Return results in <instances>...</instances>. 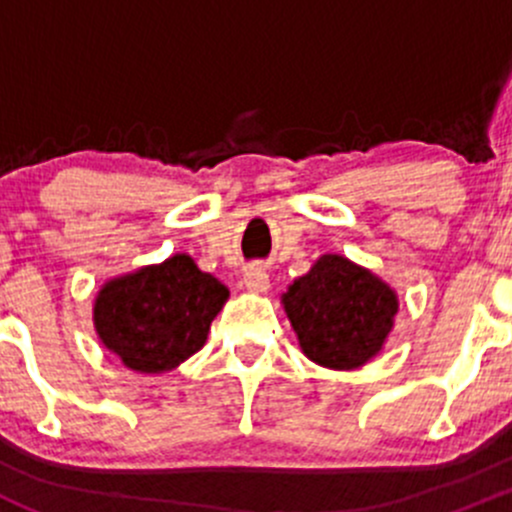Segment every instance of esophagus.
<instances>
[{
  "mask_svg": "<svg viewBox=\"0 0 512 512\" xmlns=\"http://www.w3.org/2000/svg\"><path fill=\"white\" fill-rule=\"evenodd\" d=\"M245 287L252 294H265L270 289V277H267V272L262 267L252 265L245 270Z\"/></svg>",
  "mask_w": 512,
  "mask_h": 512,
  "instance_id": "1",
  "label": "esophagus"
}]
</instances>
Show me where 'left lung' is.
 <instances>
[{
  "instance_id": "obj_1",
  "label": "left lung",
  "mask_w": 512,
  "mask_h": 512,
  "mask_svg": "<svg viewBox=\"0 0 512 512\" xmlns=\"http://www.w3.org/2000/svg\"><path fill=\"white\" fill-rule=\"evenodd\" d=\"M280 299L302 354L337 371L369 364L384 349L399 314V294L389 282L332 252Z\"/></svg>"
}]
</instances>
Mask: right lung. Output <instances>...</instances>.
I'll return each mask as SVG.
<instances>
[{
    "label": "right lung",
    "instance_id": "obj_1",
    "mask_svg": "<svg viewBox=\"0 0 512 512\" xmlns=\"http://www.w3.org/2000/svg\"><path fill=\"white\" fill-rule=\"evenodd\" d=\"M230 289L185 252L111 277L94 299V329L126 369L165 374L200 352Z\"/></svg>",
    "mask_w": 512,
    "mask_h": 512
}]
</instances>
